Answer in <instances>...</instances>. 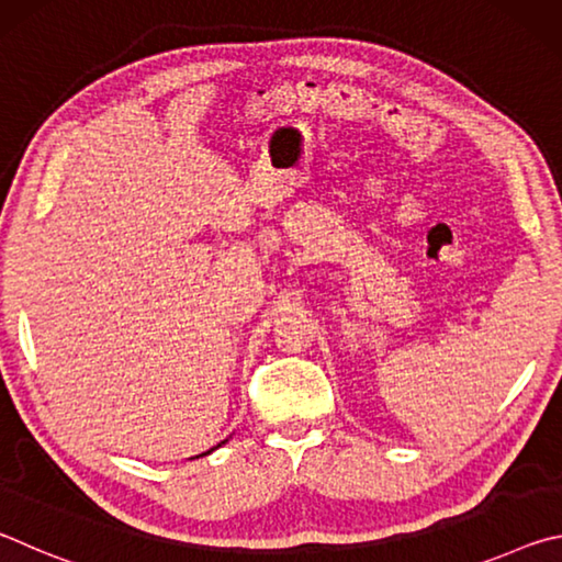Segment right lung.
Masks as SVG:
<instances>
[{
    "label": "right lung",
    "instance_id": "1",
    "mask_svg": "<svg viewBox=\"0 0 562 562\" xmlns=\"http://www.w3.org/2000/svg\"><path fill=\"white\" fill-rule=\"evenodd\" d=\"M227 441V439H225ZM225 441H221V443H225ZM221 443H217V446H221ZM217 446H213V449L211 451H215L217 449ZM211 451H205V453H201V456H207V453H211ZM195 459H198V456H195Z\"/></svg>",
    "mask_w": 562,
    "mask_h": 562
}]
</instances>
